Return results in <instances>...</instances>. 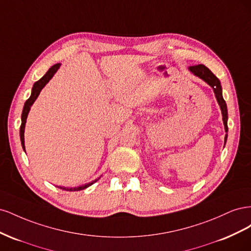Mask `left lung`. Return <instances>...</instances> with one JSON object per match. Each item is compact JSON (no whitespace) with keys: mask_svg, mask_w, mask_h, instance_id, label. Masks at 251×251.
I'll return each instance as SVG.
<instances>
[{"mask_svg":"<svg viewBox=\"0 0 251 251\" xmlns=\"http://www.w3.org/2000/svg\"><path fill=\"white\" fill-rule=\"evenodd\" d=\"M189 71H191L193 74H195L196 76L200 77L203 79L205 82H207L208 85L212 88L217 98V101L221 108L222 111V116H223V124L225 127V132L227 133L228 131V126H227V119H228V114H227V105L226 102L223 98L222 95V87H221V82L218 79L216 75L212 73L208 68L205 67L204 65H198V66H192L188 68ZM227 139V134L225 135V142Z\"/></svg>","mask_w":251,"mask_h":251,"instance_id":"left-lung-1","label":"left lung"}]
</instances>
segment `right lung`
Returning a JSON list of instances; mask_svg holds the SVG:
<instances>
[{
	"mask_svg": "<svg viewBox=\"0 0 251 251\" xmlns=\"http://www.w3.org/2000/svg\"><path fill=\"white\" fill-rule=\"evenodd\" d=\"M59 67H60V64L53 65L40 80H37L36 82H34V85L32 87V91H31V95H30V97L28 98V100L25 102V104H24V109H23V112H22V125H21V127H20V137H21L22 147H23V149H24V151H25V141H24L25 125H26V120H27V116H28V113L30 111V108H31V105L35 101L37 96L40 95L42 89L47 85V82L53 77V75L56 73V71L58 70ZM97 180L98 179H96L92 182H90V183H88V184L81 185V186H78V187H70L69 188V187H65V186H59V188L64 189V191H68V192H77V191H81V189H85V188L89 187L90 185H92L94 182H96Z\"/></svg>",
	"mask_w": 251,
	"mask_h": 251,
	"instance_id": "obj_1",
	"label": "right lung"
}]
</instances>
